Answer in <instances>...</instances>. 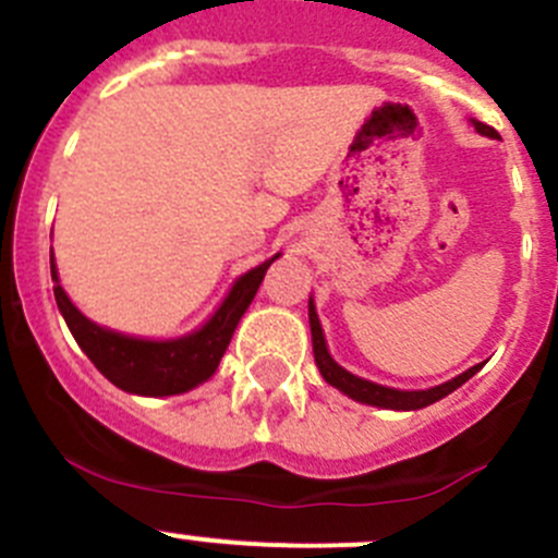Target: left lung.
<instances>
[{
    "instance_id": "8db88e82",
    "label": "left lung",
    "mask_w": 558,
    "mask_h": 558,
    "mask_svg": "<svg viewBox=\"0 0 558 558\" xmlns=\"http://www.w3.org/2000/svg\"><path fill=\"white\" fill-rule=\"evenodd\" d=\"M475 129L481 134H488V137H497V129L486 126V123L475 121ZM311 331H313L315 364H318V369H320V375H324L326 384L340 388L342 393H348V397L356 399V402L378 404V408H391V410L426 408V404H432V402H437V399L448 397V393L456 391V388H459L461 384H466V380H470L472 375L481 369V364H477V367L466 369V373L459 375V378L448 380V384H442V386L426 388V391H397V388H386V386L369 384V380L356 378V375H351L348 369H342L340 364H337L335 359L329 356V351H326L324 331H320V324H318V315H315L313 300H311Z\"/></svg>"
}]
</instances>
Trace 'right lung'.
Here are the masks:
<instances>
[{"mask_svg": "<svg viewBox=\"0 0 558 558\" xmlns=\"http://www.w3.org/2000/svg\"><path fill=\"white\" fill-rule=\"evenodd\" d=\"M275 258L278 256L245 272L234 283V289L229 291L223 305L199 331L167 342L134 340V337L116 335V331H107L102 326L92 324L86 315L72 305L70 296L59 286L53 262H50V278H53L56 305L64 315L72 337L110 384L123 388V391L143 393V397H170V393H183L189 388L199 386L202 380L216 373L240 318H243L247 305L256 296L258 286H262L264 275H267L269 264Z\"/></svg>", "mask_w": 558, "mask_h": 558, "instance_id": "obj_1", "label": "right lung"}]
</instances>
